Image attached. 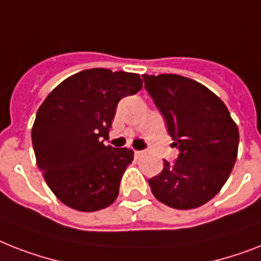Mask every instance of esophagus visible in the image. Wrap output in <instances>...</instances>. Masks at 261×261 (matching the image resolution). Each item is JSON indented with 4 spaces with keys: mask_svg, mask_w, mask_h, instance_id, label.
<instances>
[{
    "mask_svg": "<svg viewBox=\"0 0 261 261\" xmlns=\"http://www.w3.org/2000/svg\"><path fill=\"white\" fill-rule=\"evenodd\" d=\"M143 154H145V151H143V150H135V151H134L135 158H141V156L143 155Z\"/></svg>",
    "mask_w": 261,
    "mask_h": 261,
    "instance_id": "obj_1",
    "label": "esophagus"
}]
</instances>
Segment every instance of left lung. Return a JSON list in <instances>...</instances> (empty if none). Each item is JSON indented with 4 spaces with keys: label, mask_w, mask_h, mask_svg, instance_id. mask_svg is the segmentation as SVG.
Masks as SVG:
<instances>
[{
    "label": "left lung",
    "mask_w": 261,
    "mask_h": 261,
    "mask_svg": "<svg viewBox=\"0 0 261 261\" xmlns=\"http://www.w3.org/2000/svg\"><path fill=\"white\" fill-rule=\"evenodd\" d=\"M179 154L149 179L152 194L174 209L201 206L220 192L237 158L239 128L206 87L174 73L142 75Z\"/></svg>",
    "instance_id": "obj_1"
}]
</instances>
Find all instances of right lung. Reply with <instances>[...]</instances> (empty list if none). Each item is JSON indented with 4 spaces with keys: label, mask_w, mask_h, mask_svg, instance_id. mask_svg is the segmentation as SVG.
<instances>
[{
    "label": "right lung",
    "mask_w": 261,
    "mask_h": 261,
    "mask_svg": "<svg viewBox=\"0 0 261 261\" xmlns=\"http://www.w3.org/2000/svg\"><path fill=\"white\" fill-rule=\"evenodd\" d=\"M137 73L92 68L71 76L40 106L32 128L36 161L55 196L80 212L107 207L119 194L131 149L105 146L120 99L137 94Z\"/></svg>",
    "instance_id": "obj_1"
}]
</instances>
